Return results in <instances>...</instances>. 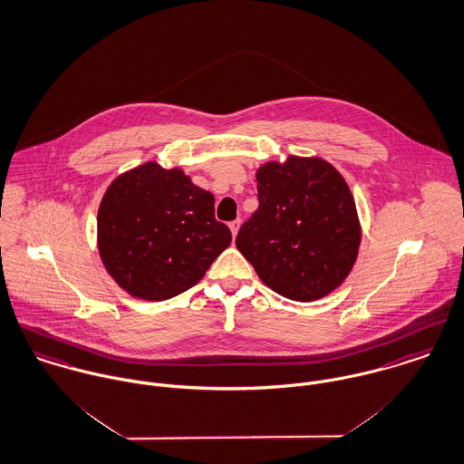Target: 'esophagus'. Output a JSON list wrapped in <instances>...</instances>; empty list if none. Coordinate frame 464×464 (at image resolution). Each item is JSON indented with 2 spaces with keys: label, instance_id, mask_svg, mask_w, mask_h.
<instances>
[{
  "label": "esophagus",
  "instance_id": "34e87169",
  "mask_svg": "<svg viewBox=\"0 0 464 464\" xmlns=\"http://www.w3.org/2000/svg\"><path fill=\"white\" fill-rule=\"evenodd\" d=\"M228 227H230V230H232V236L236 237V236H237V230H239V219L230 221V223H228Z\"/></svg>",
  "mask_w": 464,
  "mask_h": 464
}]
</instances>
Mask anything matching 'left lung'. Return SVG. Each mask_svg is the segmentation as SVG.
Listing matches in <instances>:
<instances>
[{"mask_svg": "<svg viewBox=\"0 0 464 464\" xmlns=\"http://www.w3.org/2000/svg\"><path fill=\"white\" fill-rule=\"evenodd\" d=\"M258 209L237 250L275 293L295 301L330 295L354 266L362 230L343 177L319 158L289 156L256 171Z\"/></svg>", "mask_w": 464, "mask_h": 464, "instance_id": "8db88e82", "label": "left lung"}]
</instances>
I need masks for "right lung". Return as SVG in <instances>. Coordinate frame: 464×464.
Segmentation results:
<instances>
[{
	"label": "right lung",
	"mask_w": 464,
	"mask_h": 464,
	"mask_svg": "<svg viewBox=\"0 0 464 464\" xmlns=\"http://www.w3.org/2000/svg\"><path fill=\"white\" fill-rule=\"evenodd\" d=\"M232 241L214 197L180 169L145 163L117 177L97 214L108 273L127 293L163 301L197 285Z\"/></svg>",
	"instance_id": "obj_1"
}]
</instances>
